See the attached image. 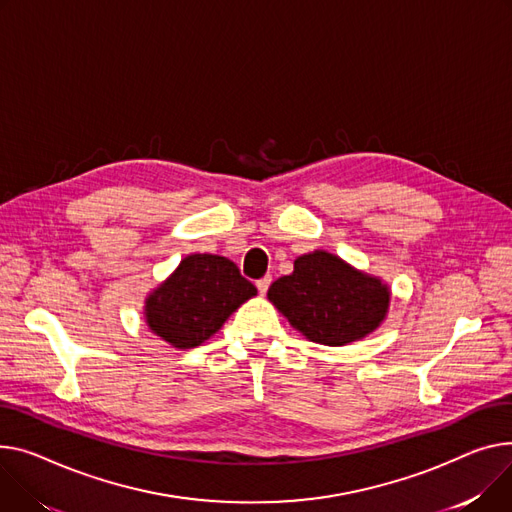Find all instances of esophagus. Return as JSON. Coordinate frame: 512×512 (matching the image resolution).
I'll list each match as a JSON object with an SVG mask.
<instances>
[{
  "mask_svg": "<svg viewBox=\"0 0 512 512\" xmlns=\"http://www.w3.org/2000/svg\"><path fill=\"white\" fill-rule=\"evenodd\" d=\"M269 284H271V276H265V278L257 280V290H259V294H261V296H265V292H267Z\"/></svg>",
  "mask_w": 512,
  "mask_h": 512,
  "instance_id": "1",
  "label": "esophagus"
}]
</instances>
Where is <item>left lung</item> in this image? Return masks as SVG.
<instances>
[{"instance_id":"left-lung-1","label":"left lung","mask_w":512,"mask_h":512,"mask_svg":"<svg viewBox=\"0 0 512 512\" xmlns=\"http://www.w3.org/2000/svg\"><path fill=\"white\" fill-rule=\"evenodd\" d=\"M269 302L309 342L346 346L377 331L389 315L391 288L379 276L317 249L267 290Z\"/></svg>"}]
</instances>
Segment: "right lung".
I'll use <instances>...</instances> for the list:
<instances>
[{
    "instance_id": "right-lung-1",
    "label": "right lung",
    "mask_w": 512,
    "mask_h": 512,
    "mask_svg": "<svg viewBox=\"0 0 512 512\" xmlns=\"http://www.w3.org/2000/svg\"><path fill=\"white\" fill-rule=\"evenodd\" d=\"M257 288L220 255L191 253L144 300L148 329L177 350H191L222 329Z\"/></svg>"
}]
</instances>
